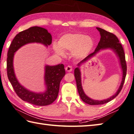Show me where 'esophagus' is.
<instances>
[{
	"mask_svg": "<svg viewBox=\"0 0 134 134\" xmlns=\"http://www.w3.org/2000/svg\"><path fill=\"white\" fill-rule=\"evenodd\" d=\"M65 70H66L68 72H71L72 71V67L71 66H67L66 68H65Z\"/></svg>",
	"mask_w": 134,
	"mask_h": 134,
	"instance_id": "obj_1",
	"label": "esophagus"
}]
</instances>
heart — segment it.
Masks as SVG:
<instances>
[{
    "mask_svg": "<svg viewBox=\"0 0 134 134\" xmlns=\"http://www.w3.org/2000/svg\"><path fill=\"white\" fill-rule=\"evenodd\" d=\"M94 47L92 38L82 33H68L62 36L58 41V45L53 46L57 55L65 57V52H72V55L76 58H82L92 51Z\"/></svg>",
    "mask_w": 134,
    "mask_h": 134,
    "instance_id": "heart-1",
    "label": "heart"
}]
</instances>
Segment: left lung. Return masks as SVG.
<instances>
[{
    "mask_svg": "<svg viewBox=\"0 0 134 134\" xmlns=\"http://www.w3.org/2000/svg\"><path fill=\"white\" fill-rule=\"evenodd\" d=\"M96 29L98 31L100 32L101 36L100 40L99 42H98L96 48L94 52L90 54L89 56H87L86 58L82 60V61H80L79 64L77 65V67L75 68L74 71L76 82L77 85V89L80 97L81 98L83 102H84L85 103L90 105H100L105 104V103H107L110 102L111 100H112L113 99H114L115 97H117L122 89L123 85L124 83L126 74H127V64H126L124 51L122 45L120 43L118 38L116 37V36H115L114 34L111 33L110 32L105 31L104 29H102L99 27H96ZM106 49H110L113 50V52H114L117 55L119 59L120 63L123 72V78L122 83H121L120 87L116 93L110 98L103 100H93L88 97L83 91L81 86V72H80L79 67L80 65L86 61H87L90 57L94 56L100 50Z\"/></svg>",
    "mask_w": 134,
    "mask_h": 134,
    "instance_id": "1",
    "label": "left lung"
}]
</instances>
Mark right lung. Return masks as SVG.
<instances>
[{
  "label": "right lung",
  "instance_id": "1",
  "mask_svg": "<svg viewBox=\"0 0 134 134\" xmlns=\"http://www.w3.org/2000/svg\"><path fill=\"white\" fill-rule=\"evenodd\" d=\"M41 43L48 47L52 43V36L47 30L34 26L20 32L13 40L10 45L7 58V74L10 82L17 96L25 102L34 105H47L57 99L59 85L65 75L64 65L45 66L44 81L46 90L44 92L36 93L27 89L17 80L14 74L13 58L15 52L20 48L29 43Z\"/></svg>",
  "mask_w": 134,
  "mask_h": 134
}]
</instances>
